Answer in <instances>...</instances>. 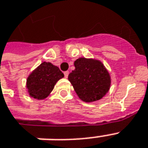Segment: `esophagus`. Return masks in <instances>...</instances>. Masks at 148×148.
Listing matches in <instances>:
<instances>
[{
  "label": "esophagus",
  "mask_w": 148,
  "mask_h": 148,
  "mask_svg": "<svg viewBox=\"0 0 148 148\" xmlns=\"http://www.w3.org/2000/svg\"><path fill=\"white\" fill-rule=\"evenodd\" d=\"M64 77L66 78H67V77L69 75V71H65L64 72Z\"/></svg>",
  "instance_id": "obj_1"
}]
</instances>
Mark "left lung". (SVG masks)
<instances>
[{"label":"left lung","mask_w":148,"mask_h":148,"mask_svg":"<svg viewBox=\"0 0 148 148\" xmlns=\"http://www.w3.org/2000/svg\"><path fill=\"white\" fill-rule=\"evenodd\" d=\"M74 67L68 80L79 98L93 102L105 96L111 81L108 70L100 60L80 58L74 61Z\"/></svg>","instance_id":"1"}]
</instances>
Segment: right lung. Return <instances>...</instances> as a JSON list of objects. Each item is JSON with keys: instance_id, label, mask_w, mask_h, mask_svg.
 Masks as SVG:
<instances>
[{"instance_id": "right-lung-1", "label": "right lung", "mask_w": 148, "mask_h": 148, "mask_svg": "<svg viewBox=\"0 0 148 148\" xmlns=\"http://www.w3.org/2000/svg\"><path fill=\"white\" fill-rule=\"evenodd\" d=\"M62 77L64 74L57 66L50 62L41 63L27 79L26 87L29 95L38 100L46 98Z\"/></svg>"}]
</instances>
